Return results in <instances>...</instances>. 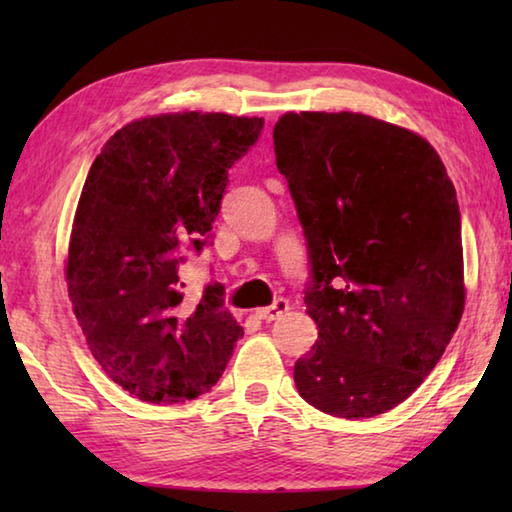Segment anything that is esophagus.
<instances>
[{
  "mask_svg": "<svg viewBox=\"0 0 512 512\" xmlns=\"http://www.w3.org/2000/svg\"><path fill=\"white\" fill-rule=\"evenodd\" d=\"M287 309H289V300L277 298L271 307H262V309H257V311H255V316H257L259 320H275V318H280Z\"/></svg>",
  "mask_w": 512,
  "mask_h": 512,
  "instance_id": "34e87169",
  "label": "esophagus"
}]
</instances>
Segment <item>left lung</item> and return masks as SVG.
Wrapping results in <instances>:
<instances>
[{
    "mask_svg": "<svg viewBox=\"0 0 512 512\" xmlns=\"http://www.w3.org/2000/svg\"><path fill=\"white\" fill-rule=\"evenodd\" d=\"M275 164L307 239V314L318 341L296 361L305 402L372 418L404 402L463 316L456 189L433 146L359 112H287Z\"/></svg>",
    "mask_w": 512,
    "mask_h": 512,
    "instance_id": "left-lung-1",
    "label": "left lung"
}]
</instances>
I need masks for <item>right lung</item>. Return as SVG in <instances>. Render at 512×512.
<instances>
[{"label": "right lung", "instance_id": "add662e5", "mask_svg": "<svg viewBox=\"0 0 512 512\" xmlns=\"http://www.w3.org/2000/svg\"><path fill=\"white\" fill-rule=\"evenodd\" d=\"M262 117L173 112L126 124L85 180L67 255V291L94 359L142 402L180 404L219 381L244 336L223 284L183 300L180 264L201 253L228 169Z\"/></svg>", "mask_w": 512, "mask_h": 512}]
</instances>
